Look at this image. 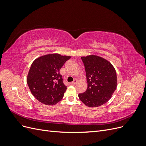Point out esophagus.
Returning a JSON list of instances; mask_svg holds the SVG:
<instances>
[{
    "mask_svg": "<svg viewBox=\"0 0 146 146\" xmlns=\"http://www.w3.org/2000/svg\"><path fill=\"white\" fill-rule=\"evenodd\" d=\"M77 82V80H74L73 82H70V84H71V85H75V84H76Z\"/></svg>",
    "mask_w": 146,
    "mask_h": 146,
    "instance_id": "34e87169",
    "label": "esophagus"
}]
</instances>
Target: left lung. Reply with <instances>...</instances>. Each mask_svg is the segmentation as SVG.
Instances as JSON below:
<instances>
[{"instance_id":"obj_1","label":"left lung","mask_w":146,"mask_h":146,"mask_svg":"<svg viewBox=\"0 0 146 146\" xmlns=\"http://www.w3.org/2000/svg\"><path fill=\"white\" fill-rule=\"evenodd\" d=\"M81 58L85 66L88 88L85 92L78 94V98L87 107H99L111 99L116 89V70L102 57L91 55Z\"/></svg>"}]
</instances>
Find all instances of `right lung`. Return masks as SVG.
<instances>
[{"label": "right lung", "mask_w": 146, "mask_h": 146, "mask_svg": "<svg viewBox=\"0 0 146 146\" xmlns=\"http://www.w3.org/2000/svg\"><path fill=\"white\" fill-rule=\"evenodd\" d=\"M70 57L47 54L38 57L32 63L27 82L32 95L40 102L54 105L62 99L67 86L64 85L60 70Z\"/></svg>", "instance_id": "1"}]
</instances>
